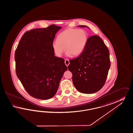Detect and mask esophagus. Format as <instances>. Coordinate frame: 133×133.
I'll return each mask as SVG.
<instances>
[{
  "instance_id": "1",
  "label": "esophagus",
  "mask_w": 133,
  "mask_h": 133,
  "mask_svg": "<svg viewBox=\"0 0 133 133\" xmlns=\"http://www.w3.org/2000/svg\"><path fill=\"white\" fill-rule=\"evenodd\" d=\"M65 65H66L67 66H68V65H69V64H70L69 61L68 59H65Z\"/></svg>"
}]
</instances>
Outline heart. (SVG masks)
Instances as JSON below:
<instances>
[{"label": "heart", "instance_id": "b5f03b06", "mask_svg": "<svg viewBox=\"0 0 133 133\" xmlns=\"http://www.w3.org/2000/svg\"><path fill=\"white\" fill-rule=\"evenodd\" d=\"M88 41V37L86 31L69 28L58 35L57 40L53 41L51 47L58 57L62 56L65 50L68 56H77L84 51Z\"/></svg>", "mask_w": 133, "mask_h": 133}]
</instances>
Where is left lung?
Segmentation results:
<instances>
[{
	"label": "left lung",
	"instance_id": "left-lung-1",
	"mask_svg": "<svg viewBox=\"0 0 133 133\" xmlns=\"http://www.w3.org/2000/svg\"><path fill=\"white\" fill-rule=\"evenodd\" d=\"M69 62L68 70L71 72L73 83L79 92L93 94L102 88L108 76L110 61L109 49L99 36L89 38L83 52Z\"/></svg>",
	"mask_w": 133,
	"mask_h": 133
}]
</instances>
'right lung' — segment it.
Here are the masks:
<instances>
[{
    "instance_id": "1",
    "label": "right lung",
    "mask_w": 133,
    "mask_h": 133,
    "mask_svg": "<svg viewBox=\"0 0 133 133\" xmlns=\"http://www.w3.org/2000/svg\"><path fill=\"white\" fill-rule=\"evenodd\" d=\"M61 28L52 24L26 32L15 52L17 77L28 94L36 98H52L68 69L65 60L55 56L51 47Z\"/></svg>"
}]
</instances>
